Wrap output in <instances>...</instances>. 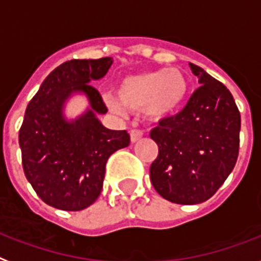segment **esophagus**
Wrapping results in <instances>:
<instances>
[{
	"label": "esophagus",
	"mask_w": 261,
	"mask_h": 261,
	"mask_svg": "<svg viewBox=\"0 0 261 261\" xmlns=\"http://www.w3.org/2000/svg\"><path fill=\"white\" fill-rule=\"evenodd\" d=\"M144 136V132L143 130H139V129H133L132 132H130V141L132 143H136V141L141 140Z\"/></svg>",
	"instance_id": "1"
}]
</instances>
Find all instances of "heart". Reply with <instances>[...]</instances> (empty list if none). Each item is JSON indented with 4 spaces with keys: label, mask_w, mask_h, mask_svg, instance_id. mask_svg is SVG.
<instances>
[{
    "label": "heart",
    "mask_w": 261,
    "mask_h": 261,
    "mask_svg": "<svg viewBox=\"0 0 261 261\" xmlns=\"http://www.w3.org/2000/svg\"><path fill=\"white\" fill-rule=\"evenodd\" d=\"M188 79L181 69H159L126 76L117 86V99L106 96L112 110L144 112L153 120L174 114L187 98Z\"/></svg>",
    "instance_id": "obj_1"
}]
</instances>
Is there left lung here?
<instances>
[{
    "label": "left lung",
    "instance_id": "8db88e82",
    "mask_svg": "<svg viewBox=\"0 0 261 261\" xmlns=\"http://www.w3.org/2000/svg\"><path fill=\"white\" fill-rule=\"evenodd\" d=\"M191 65L201 86L174 117L159 121L149 136L159 152L149 167L163 199L199 204L213 197L233 171L240 149L241 116L225 84Z\"/></svg>",
    "mask_w": 261,
    "mask_h": 261
}]
</instances>
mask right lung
<instances>
[{
    "label": "right lung",
    "instance_id": "1",
    "mask_svg": "<svg viewBox=\"0 0 261 261\" xmlns=\"http://www.w3.org/2000/svg\"><path fill=\"white\" fill-rule=\"evenodd\" d=\"M110 57L70 60L56 68L30 100L19 132L24 174L44 203L80 211L98 199L109 156L130 143L126 130L105 128L95 114L108 108L90 84L108 73ZM84 92L91 109L73 123L62 117L72 92Z\"/></svg>",
    "mask_w": 261,
    "mask_h": 261
}]
</instances>
